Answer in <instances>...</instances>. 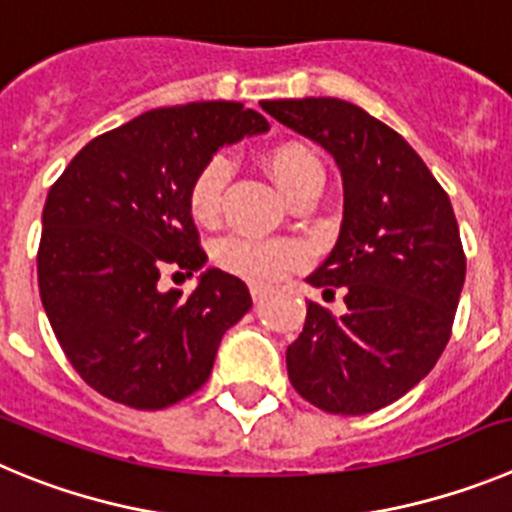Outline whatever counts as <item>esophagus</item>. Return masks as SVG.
Returning <instances> with one entry per match:
<instances>
[{"label": "esophagus", "instance_id": "1", "mask_svg": "<svg viewBox=\"0 0 512 512\" xmlns=\"http://www.w3.org/2000/svg\"><path fill=\"white\" fill-rule=\"evenodd\" d=\"M250 296H252V301H255V303H260L262 298L267 296V288H265V285H257V283H252V285H250Z\"/></svg>", "mask_w": 512, "mask_h": 512}]
</instances>
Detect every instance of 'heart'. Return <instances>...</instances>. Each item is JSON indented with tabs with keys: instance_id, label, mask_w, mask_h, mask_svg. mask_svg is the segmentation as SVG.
Listing matches in <instances>:
<instances>
[{
	"instance_id": "1",
	"label": "heart",
	"mask_w": 512,
	"mask_h": 512,
	"mask_svg": "<svg viewBox=\"0 0 512 512\" xmlns=\"http://www.w3.org/2000/svg\"><path fill=\"white\" fill-rule=\"evenodd\" d=\"M319 160L308 153L306 147L285 142L270 150L267 170L275 178L280 191L288 199L303 183L311 170H319ZM229 178V163L224 155L206 160L204 168L193 176L188 188V211L199 224L216 222L222 209V193ZM301 260V247L288 239H250V237H224L214 245V262L237 278L252 283H273L283 278L290 267Z\"/></svg>"
}]
</instances>
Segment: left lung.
Instances as JSON below:
<instances>
[{"instance_id": "obj_1", "label": "left lung", "mask_w": 512, "mask_h": 512, "mask_svg": "<svg viewBox=\"0 0 512 512\" xmlns=\"http://www.w3.org/2000/svg\"><path fill=\"white\" fill-rule=\"evenodd\" d=\"M270 117L319 142L342 170L336 247L308 283L347 313L308 303L285 352L290 385L336 416L380 411L434 370L467 273L451 201L403 137L365 109L331 96L262 101Z\"/></svg>"}]
</instances>
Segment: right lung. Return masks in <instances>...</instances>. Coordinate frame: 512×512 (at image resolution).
Segmentation results:
<instances>
[{"label":"right lung","mask_w":512,"mask_h":512,"mask_svg":"<svg viewBox=\"0 0 512 512\" xmlns=\"http://www.w3.org/2000/svg\"><path fill=\"white\" fill-rule=\"evenodd\" d=\"M265 130L239 101L153 109L94 137L50 186L40 301L73 370L104 398L160 411L209 380L250 290L216 267L191 296L163 293L160 278L206 262L188 211L193 176L222 145Z\"/></svg>","instance_id":"add662e5"}]
</instances>
